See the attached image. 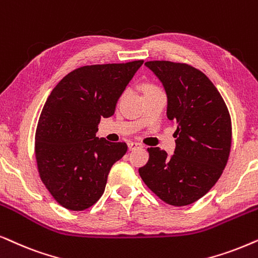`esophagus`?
Masks as SVG:
<instances>
[{
    "label": "esophagus",
    "instance_id": "34e87169",
    "mask_svg": "<svg viewBox=\"0 0 258 258\" xmlns=\"http://www.w3.org/2000/svg\"><path fill=\"white\" fill-rule=\"evenodd\" d=\"M127 146H128V150L130 151H133V150H137V149H142L143 145L139 143H136V142H130L127 143Z\"/></svg>",
    "mask_w": 258,
    "mask_h": 258
}]
</instances>
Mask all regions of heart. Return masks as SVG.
Returning <instances> with one entry per match:
<instances>
[{
	"mask_svg": "<svg viewBox=\"0 0 258 258\" xmlns=\"http://www.w3.org/2000/svg\"><path fill=\"white\" fill-rule=\"evenodd\" d=\"M157 89H159L157 87L156 85H153V84H146L145 85V92H147V91H157Z\"/></svg>",
	"mask_w": 258,
	"mask_h": 258,
	"instance_id": "heart-1",
	"label": "heart"
}]
</instances>
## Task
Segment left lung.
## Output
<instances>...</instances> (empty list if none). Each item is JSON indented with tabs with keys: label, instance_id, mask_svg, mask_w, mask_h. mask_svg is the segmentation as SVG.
<instances>
[{
	"label": "left lung",
	"instance_id": "8db88e82",
	"mask_svg": "<svg viewBox=\"0 0 258 258\" xmlns=\"http://www.w3.org/2000/svg\"><path fill=\"white\" fill-rule=\"evenodd\" d=\"M167 94V118L177 123L171 158L149 147V161L139 169L147 187L165 203L185 207L211 190L228 163L231 116L207 75L187 63L147 61Z\"/></svg>",
	"mask_w": 258,
	"mask_h": 258
}]
</instances>
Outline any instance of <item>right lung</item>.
Returning <instances> with one entry per match:
<instances>
[{"mask_svg":"<svg viewBox=\"0 0 258 258\" xmlns=\"http://www.w3.org/2000/svg\"><path fill=\"white\" fill-rule=\"evenodd\" d=\"M143 60L84 66L55 86L35 132L40 178L61 207L82 211L99 201L109 170L127 151L125 143L95 137L101 118L116 102Z\"/></svg>","mask_w":258,"mask_h":258,"instance_id":"1","label":"right lung"}]
</instances>
